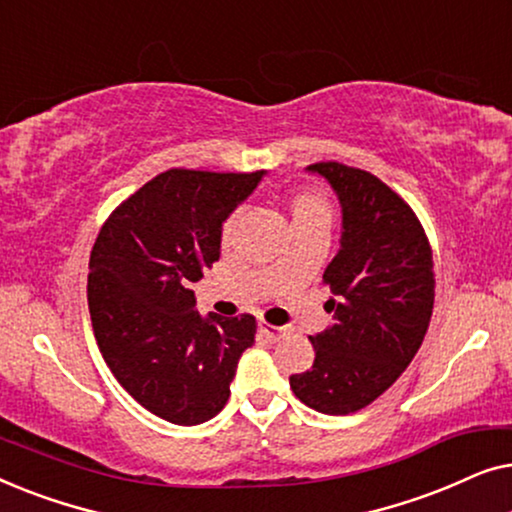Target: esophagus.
<instances>
[{"label": "esophagus", "instance_id": "34e87169", "mask_svg": "<svg viewBox=\"0 0 512 512\" xmlns=\"http://www.w3.org/2000/svg\"><path fill=\"white\" fill-rule=\"evenodd\" d=\"M258 331H261L265 338H270V340H282L284 335H289V326H272V324H265V321H261V324H258Z\"/></svg>", "mask_w": 512, "mask_h": 512}]
</instances>
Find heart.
Segmentation results:
<instances>
[{"label":"heart","instance_id":"obj_1","mask_svg":"<svg viewBox=\"0 0 512 512\" xmlns=\"http://www.w3.org/2000/svg\"><path fill=\"white\" fill-rule=\"evenodd\" d=\"M289 212H291V221L293 226H298V223H314V221H324V223H331V207H328V202L321 198V195H314V193H296L293 198L289 200ZM242 212H233L223 223V244H230L235 240L237 230L242 226Z\"/></svg>","mask_w":512,"mask_h":512}]
</instances>
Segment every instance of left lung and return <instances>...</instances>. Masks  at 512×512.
Here are the masks:
<instances>
[{
    "label": "left lung",
    "instance_id": "1",
    "mask_svg": "<svg viewBox=\"0 0 512 512\" xmlns=\"http://www.w3.org/2000/svg\"><path fill=\"white\" fill-rule=\"evenodd\" d=\"M307 172L338 195L342 233L324 272L333 324L310 335L312 368L289 382L307 408L349 415L384 394L422 347L436 289L433 256L415 212L373 174L342 163H314Z\"/></svg>",
    "mask_w": 512,
    "mask_h": 512
}]
</instances>
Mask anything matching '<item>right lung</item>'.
Segmentation results:
<instances>
[{"mask_svg": "<svg viewBox=\"0 0 512 512\" xmlns=\"http://www.w3.org/2000/svg\"><path fill=\"white\" fill-rule=\"evenodd\" d=\"M265 172L167 170L114 209L90 251L88 310L118 384L165 422L195 426L228 403L256 319L195 310L193 282L221 256L223 223Z\"/></svg>", "mask_w": 512, "mask_h": 512, "instance_id": "add662e5", "label": "right lung"}]
</instances>
